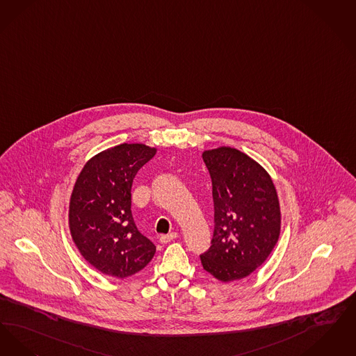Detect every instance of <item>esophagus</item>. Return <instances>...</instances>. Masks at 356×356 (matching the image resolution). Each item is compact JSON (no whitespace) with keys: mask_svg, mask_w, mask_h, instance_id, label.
I'll list each match as a JSON object with an SVG mask.
<instances>
[{"mask_svg":"<svg viewBox=\"0 0 356 356\" xmlns=\"http://www.w3.org/2000/svg\"><path fill=\"white\" fill-rule=\"evenodd\" d=\"M177 236H178L177 232H171V234H168V235H161L159 241H161V243H169L172 239H175Z\"/></svg>","mask_w":356,"mask_h":356,"instance_id":"1","label":"esophagus"}]
</instances>
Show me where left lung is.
I'll return each instance as SVG.
<instances>
[{
	"label": "left lung",
	"instance_id": "obj_1",
	"mask_svg": "<svg viewBox=\"0 0 356 356\" xmlns=\"http://www.w3.org/2000/svg\"><path fill=\"white\" fill-rule=\"evenodd\" d=\"M211 177L214 232L201 254L203 268L220 282L246 278L278 242L280 209L273 179L248 155L232 147L203 152Z\"/></svg>",
	"mask_w": 356,
	"mask_h": 356
}]
</instances>
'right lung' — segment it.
Listing matches in <instances>:
<instances>
[{
  "label": "right lung",
  "instance_id": "1",
  "mask_svg": "<svg viewBox=\"0 0 356 356\" xmlns=\"http://www.w3.org/2000/svg\"><path fill=\"white\" fill-rule=\"evenodd\" d=\"M155 155L140 143H122L93 156L78 175L69 206V227L81 255L98 271L126 278L154 257V243L131 214V186Z\"/></svg>",
  "mask_w": 356,
  "mask_h": 356
}]
</instances>
